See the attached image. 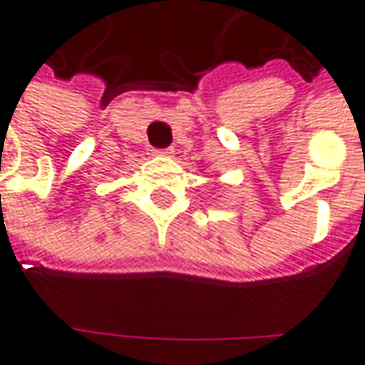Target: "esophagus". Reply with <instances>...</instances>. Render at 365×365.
<instances>
[{
	"instance_id": "1",
	"label": "esophagus",
	"mask_w": 365,
	"mask_h": 365,
	"mask_svg": "<svg viewBox=\"0 0 365 365\" xmlns=\"http://www.w3.org/2000/svg\"><path fill=\"white\" fill-rule=\"evenodd\" d=\"M158 154H162V156H173L175 150L173 148H162V150H158Z\"/></svg>"
}]
</instances>
